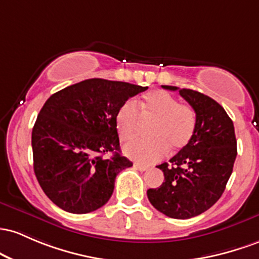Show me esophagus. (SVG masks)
<instances>
[{"mask_svg": "<svg viewBox=\"0 0 259 259\" xmlns=\"http://www.w3.org/2000/svg\"><path fill=\"white\" fill-rule=\"evenodd\" d=\"M133 166H135V168H137V170H139V171H147L148 170V166H144V165L138 164V162H136Z\"/></svg>", "mask_w": 259, "mask_h": 259, "instance_id": "obj_1", "label": "esophagus"}]
</instances>
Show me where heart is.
<instances>
[{"instance_id":"b5f03b06","label":"heart","mask_w":259,"mask_h":259,"mask_svg":"<svg viewBox=\"0 0 259 259\" xmlns=\"http://www.w3.org/2000/svg\"><path fill=\"white\" fill-rule=\"evenodd\" d=\"M141 115L135 101L127 100L120 106L115 122L122 142H131L138 135L141 116L153 121L149 128L152 138L141 139L124 147V154L141 164H154L167 155L170 149L180 152L192 141L197 128V114L192 106L181 104L165 91L147 94L139 103Z\"/></svg>"}]
</instances>
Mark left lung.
Here are the masks:
<instances>
[{"instance_id": "8db88e82", "label": "left lung", "mask_w": 259, "mask_h": 259, "mask_svg": "<svg viewBox=\"0 0 259 259\" xmlns=\"http://www.w3.org/2000/svg\"><path fill=\"white\" fill-rule=\"evenodd\" d=\"M180 95L197 114V128L191 143L175 156L158 165L164 172L160 187L149 188L153 207L174 219H190L218 202L230 179L237 155L231 118L214 99L192 89L162 85Z\"/></svg>"}]
</instances>
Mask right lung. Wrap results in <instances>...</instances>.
<instances>
[{
    "label": "right lung",
    "instance_id": "right-lung-1",
    "mask_svg": "<svg viewBox=\"0 0 259 259\" xmlns=\"http://www.w3.org/2000/svg\"><path fill=\"white\" fill-rule=\"evenodd\" d=\"M147 89L92 78L46 100L31 132L34 172L57 207L85 214L107 203L117 174L133 165L121 155L116 114ZM106 152L113 153L111 158H102Z\"/></svg>",
    "mask_w": 259,
    "mask_h": 259
}]
</instances>
